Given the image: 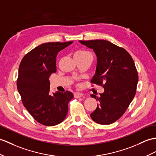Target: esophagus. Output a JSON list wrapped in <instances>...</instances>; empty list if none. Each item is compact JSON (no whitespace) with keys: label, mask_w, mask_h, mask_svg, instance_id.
I'll use <instances>...</instances> for the list:
<instances>
[{"label":"esophagus","mask_w":156,"mask_h":156,"mask_svg":"<svg viewBox=\"0 0 156 156\" xmlns=\"http://www.w3.org/2000/svg\"><path fill=\"white\" fill-rule=\"evenodd\" d=\"M83 94L81 93H74V97L75 98H79V97H81Z\"/></svg>","instance_id":"obj_1"}]
</instances>
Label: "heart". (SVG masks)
Masks as SVG:
<instances>
[{
	"label": "heart",
	"instance_id": "obj_1",
	"mask_svg": "<svg viewBox=\"0 0 156 156\" xmlns=\"http://www.w3.org/2000/svg\"><path fill=\"white\" fill-rule=\"evenodd\" d=\"M89 55H92L89 51L85 50V49H79L75 54V57H85Z\"/></svg>",
	"mask_w": 156,
	"mask_h": 156
}]
</instances>
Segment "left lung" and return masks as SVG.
Instances as JSON below:
<instances>
[{"instance_id": "1", "label": "left lung", "mask_w": 156, "mask_h": 156, "mask_svg": "<svg viewBox=\"0 0 156 156\" xmlns=\"http://www.w3.org/2000/svg\"><path fill=\"white\" fill-rule=\"evenodd\" d=\"M79 42L96 54V73L90 83L105 89L99 98L90 95L99 102L90 117L98 124H111L124 115L136 94L138 75L134 60L126 49L107 40Z\"/></svg>"}]
</instances>
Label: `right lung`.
<instances>
[{
	"instance_id": "add662e5",
	"label": "right lung",
	"mask_w": 156,
	"mask_h": 156,
	"mask_svg": "<svg viewBox=\"0 0 156 156\" xmlns=\"http://www.w3.org/2000/svg\"><path fill=\"white\" fill-rule=\"evenodd\" d=\"M73 41L41 44L26 54L18 69L17 89L24 107L37 122L52 126L61 123L73 98L69 91L49 93V76L56 72L58 52Z\"/></svg>"
}]
</instances>
